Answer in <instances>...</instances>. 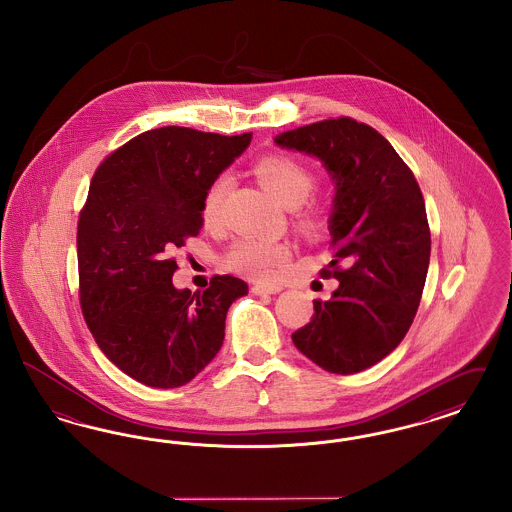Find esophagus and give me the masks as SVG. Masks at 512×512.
Segmentation results:
<instances>
[{
  "label": "esophagus",
  "instance_id": "1",
  "mask_svg": "<svg viewBox=\"0 0 512 512\" xmlns=\"http://www.w3.org/2000/svg\"><path fill=\"white\" fill-rule=\"evenodd\" d=\"M280 292H282V286H278V284H257V286H253L255 295H274V293Z\"/></svg>",
  "mask_w": 512,
  "mask_h": 512
}]
</instances>
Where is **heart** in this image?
I'll list each match as a JSON object with an SVG mask.
<instances>
[{"label":"heart","mask_w":512,"mask_h":512,"mask_svg":"<svg viewBox=\"0 0 512 512\" xmlns=\"http://www.w3.org/2000/svg\"><path fill=\"white\" fill-rule=\"evenodd\" d=\"M259 180L270 194L286 207L301 205L313 190V174L299 161L286 155H270L255 167ZM230 176L219 174L203 194V219L217 224L222 217V205L230 190ZM292 259V245L265 236H245L226 253V267L255 280H274Z\"/></svg>","instance_id":"b5f03b06"}]
</instances>
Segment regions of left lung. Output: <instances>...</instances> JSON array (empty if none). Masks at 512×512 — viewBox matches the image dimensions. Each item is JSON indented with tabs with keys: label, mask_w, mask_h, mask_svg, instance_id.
Instances as JSON below:
<instances>
[{
	"label": "left lung",
	"mask_w": 512,
	"mask_h": 512,
	"mask_svg": "<svg viewBox=\"0 0 512 512\" xmlns=\"http://www.w3.org/2000/svg\"><path fill=\"white\" fill-rule=\"evenodd\" d=\"M274 144L318 159L334 184L326 272L340 286L332 299L313 301L315 315L293 345L328 372H361L388 357L413 324L430 265L424 197L390 142L363 122H315Z\"/></svg>",
	"instance_id": "obj_1"
}]
</instances>
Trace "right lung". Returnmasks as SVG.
Returning a JSON list of instances; mask_svg holds the SVG:
<instances>
[{
	"mask_svg": "<svg viewBox=\"0 0 512 512\" xmlns=\"http://www.w3.org/2000/svg\"><path fill=\"white\" fill-rule=\"evenodd\" d=\"M251 142L182 126L147 130L99 167L78 219L80 305L103 355L149 388H180L222 347L244 280L172 284L169 255L203 226V194Z\"/></svg>",
	"mask_w": 512,
	"mask_h": 512,
	"instance_id": "obj_1",
	"label": "right lung"
}]
</instances>
